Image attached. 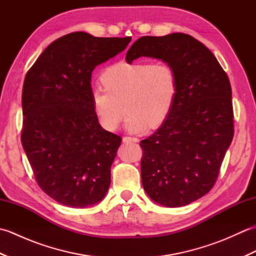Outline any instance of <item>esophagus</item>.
<instances>
[{"label":"esophagus","instance_id":"obj_1","mask_svg":"<svg viewBox=\"0 0 256 256\" xmlns=\"http://www.w3.org/2000/svg\"><path fill=\"white\" fill-rule=\"evenodd\" d=\"M138 140H138V138H131V136H124V138H123V142H124V143H131V142L138 143Z\"/></svg>","mask_w":256,"mask_h":256}]
</instances>
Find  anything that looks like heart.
<instances>
[{
	"label": "heart",
	"mask_w": 256,
	"mask_h": 256,
	"mask_svg": "<svg viewBox=\"0 0 256 256\" xmlns=\"http://www.w3.org/2000/svg\"><path fill=\"white\" fill-rule=\"evenodd\" d=\"M101 81L104 88L92 89L91 103L108 131L120 126L125 110L128 131L160 126L170 116L178 92L177 74L166 62H120L103 72Z\"/></svg>",
	"instance_id": "1"
}]
</instances>
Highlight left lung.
I'll return each instance as SVG.
<instances>
[{
  "instance_id": "8db88e82",
  "label": "left lung",
  "mask_w": 256,
  "mask_h": 256,
  "mask_svg": "<svg viewBox=\"0 0 256 256\" xmlns=\"http://www.w3.org/2000/svg\"><path fill=\"white\" fill-rule=\"evenodd\" d=\"M162 59L175 69L178 92L170 116L140 140L146 194L165 206H186L214 186L234 134L229 78L202 42L184 32L143 36L126 52Z\"/></svg>"
}]
</instances>
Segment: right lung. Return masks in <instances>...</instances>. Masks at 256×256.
Here are the masks:
<instances>
[{
    "label": "right lung",
    "mask_w": 256,
    "mask_h": 256,
    "mask_svg": "<svg viewBox=\"0 0 256 256\" xmlns=\"http://www.w3.org/2000/svg\"><path fill=\"white\" fill-rule=\"evenodd\" d=\"M130 42L131 37L70 32L52 42L26 74L22 145L38 186L64 206H92L110 187L122 138L98 121L91 74Z\"/></svg>",
    "instance_id": "1"
}]
</instances>
